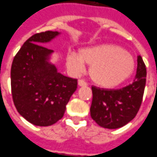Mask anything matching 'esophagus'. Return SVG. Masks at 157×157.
<instances>
[{"label":"esophagus","mask_w":157,"mask_h":157,"mask_svg":"<svg viewBox=\"0 0 157 157\" xmlns=\"http://www.w3.org/2000/svg\"><path fill=\"white\" fill-rule=\"evenodd\" d=\"M78 83V86H87V83H86V81L84 80V79H79Z\"/></svg>","instance_id":"1"}]
</instances>
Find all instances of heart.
Instances as JSON below:
<instances>
[{"label": "heart", "instance_id": "heart-1", "mask_svg": "<svg viewBox=\"0 0 157 157\" xmlns=\"http://www.w3.org/2000/svg\"><path fill=\"white\" fill-rule=\"evenodd\" d=\"M66 62L71 70L80 72L86 64L90 66V76L97 85L114 87L126 80L135 70V59L122 47L101 44L83 48L79 53L69 52Z\"/></svg>", "mask_w": 157, "mask_h": 157}]
</instances>
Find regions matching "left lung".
Instances as JSON below:
<instances>
[{
    "label": "left lung",
    "instance_id": "left-lung-1",
    "mask_svg": "<svg viewBox=\"0 0 157 157\" xmlns=\"http://www.w3.org/2000/svg\"><path fill=\"white\" fill-rule=\"evenodd\" d=\"M146 67L142 57L137 56V69L132 84L117 90L91 87V117L106 129L121 128L137 114L143 101L146 84Z\"/></svg>",
    "mask_w": 157,
    "mask_h": 157
}]
</instances>
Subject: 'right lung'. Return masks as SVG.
<instances>
[{
	"instance_id": "obj_1",
	"label": "right lung",
	"mask_w": 157,
	"mask_h": 157,
	"mask_svg": "<svg viewBox=\"0 0 157 157\" xmlns=\"http://www.w3.org/2000/svg\"><path fill=\"white\" fill-rule=\"evenodd\" d=\"M59 32L35 33L23 44L11 66V90L16 110L29 123L49 126L61 119L76 91L78 79L58 72L48 62L52 50L42 46Z\"/></svg>"
}]
</instances>
